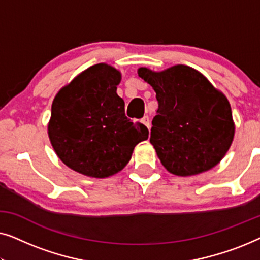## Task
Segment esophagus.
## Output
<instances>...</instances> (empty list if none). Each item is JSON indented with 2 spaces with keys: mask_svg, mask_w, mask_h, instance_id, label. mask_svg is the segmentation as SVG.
Segmentation results:
<instances>
[{
  "mask_svg": "<svg viewBox=\"0 0 260 260\" xmlns=\"http://www.w3.org/2000/svg\"><path fill=\"white\" fill-rule=\"evenodd\" d=\"M142 123H143L144 125L148 127V129H150L151 123H150V118H149V116H144L143 118H142Z\"/></svg>",
  "mask_w": 260,
  "mask_h": 260,
  "instance_id": "34e87169",
  "label": "esophagus"
}]
</instances>
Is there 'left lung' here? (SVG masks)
Masks as SVG:
<instances>
[{"instance_id": "8db88e82", "label": "left lung", "mask_w": 260, "mask_h": 260, "mask_svg": "<svg viewBox=\"0 0 260 260\" xmlns=\"http://www.w3.org/2000/svg\"><path fill=\"white\" fill-rule=\"evenodd\" d=\"M138 76L156 92L158 109L150 143L162 165L179 176L197 175L221 161L234 123L227 98L200 72L176 65L163 72L141 67Z\"/></svg>"}]
</instances>
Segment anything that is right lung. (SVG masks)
<instances>
[{
  "instance_id": "1",
  "label": "right lung",
  "mask_w": 260,
  "mask_h": 260,
  "mask_svg": "<svg viewBox=\"0 0 260 260\" xmlns=\"http://www.w3.org/2000/svg\"><path fill=\"white\" fill-rule=\"evenodd\" d=\"M120 73L98 63L74 78L55 95L48 136L56 155L71 169L109 177L130 161L134 148L148 140V127L125 116L117 94Z\"/></svg>"
}]
</instances>
